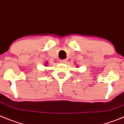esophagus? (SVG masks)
I'll return each instance as SVG.
<instances>
[{
    "label": "esophagus",
    "instance_id": "obj_1",
    "mask_svg": "<svg viewBox=\"0 0 124 124\" xmlns=\"http://www.w3.org/2000/svg\"><path fill=\"white\" fill-rule=\"evenodd\" d=\"M66 62H67V60L66 59H62L60 61V62H61V63H65Z\"/></svg>",
    "mask_w": 124,
    "mask_h": 124
}]
</instances>
